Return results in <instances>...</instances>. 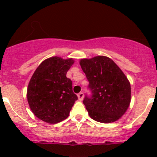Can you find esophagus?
Listing matches in <instances>:
<instances>
[{"instance_id": "obj_1", "label": "esophagus", "mask_w": 157, "mask_h": 157, "mask_svg": "<svg viewBox=\"0 0 157 157\" xmlns=\"http://www.w3.org/2000/svg\"><path fill=\"white\" fill-rule=\"evenodd\" d=\"M77 96H78V99H79V100H83V96H84V95H83V93H78V94H77Z\"/></svg>"}]
</instances>
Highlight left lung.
Listing matches in <instances>:
<instances>
[{"mask_svg":"<svg viewBox=\"0 0 157 157\" xmlns=\"http://www.w3.org/2000/svg\"><path fill=\"white\" fill-rule=\"evenodd\" d=\"M80 64L93 94L83 102L90 118L101 123L121 118L131 103V84L125 74L106 56L83 58Z\"/></svg>","mask_w":157,"mask_h":157,"instance_id":"obj_1","label":"left lung"}]
</instances>
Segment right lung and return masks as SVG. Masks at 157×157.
<instances>
[{
  "mask_svg": "<svg viewBox=\"0 0 157 157\" xmlns=\"http://www.w3.org/2000/svg\"><path fill=\"white\" fill-rule=\"evenodd\" d=\"M74 63L73 58L55 56L42 61L35 71L27 88L28 103L33 113L48 124H56L69 116L77 100L72 81L66 77Z\"/></svg>",
  "mask_w": 157,
  "mask_h": 157,
  "instance_id": "right-lung-1",
  "label": "right lung"
}]
</instances>
